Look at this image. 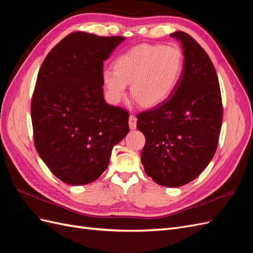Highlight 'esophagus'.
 I'll return each mask as SVG.
<instances>
[{
  "instance_id": "esophagus-1",
  "label": "esophagus",
  "mask_w": 253,
  "mask_h": 253,
  "mask_svg": "<svg viewBox=\"0 0 253 253\" xmlns=\"http://www.w3.org/2000/svg\"><path fill=\"white\" fill-rule=\"evenodd\" d=\"M136 124H137L136 116H134V115H131V116H129V119H128V126H129V127H131L132 129L136 128Z\"/></svg>"
}]
</instances>
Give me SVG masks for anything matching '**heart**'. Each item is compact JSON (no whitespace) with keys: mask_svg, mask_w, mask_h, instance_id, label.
<instances>
[{"mask_svg":"<svg viewBox=\"0 0 253 253\" xmlns=\"http://www.w3.org/2000/svg\"><path fill=\"white\" fill-rule=\"evenodd\" d=\"M183 67L181 51L174 46L142 44L120 55L114 71L105 70L102 81L113 103H118L131 84L134 100L143 108H154L171 96Z\"/></svg>","mask_w":253,"mask_h":253,"instance_id":"1","label":"heart"}]
</instances>
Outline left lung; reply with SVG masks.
Wrapping results in <instances>:
<instances>
[{
	"mask_svg": "<svg viewBox=\"0 0 253 253\" xmlns=\"http://www.w3.org/2000/svg\"><path fill=\"white\" fill-rule=\"evenodd\" d=\"M183 70L171 96L155 109L137 114L145 137L141 163L158 185L180 187L209 165L217 149L223 121L218 78L208 53L183 32Z\"/></svg>",
	"mask_w": 253,
	"mask_h": 253,
	"instance_id": "8db88e82",
	"label": "left lung"
}]
</instances>
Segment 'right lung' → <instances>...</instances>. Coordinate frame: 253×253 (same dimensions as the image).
Masks as SVG:
<instances>
[{"label":"right lung","mask_w":253,"mask_h":253,"mask_svg":"<svg viewBox=\"0 0 253 253\" xmlns=\"http://www.w3.org/2000/svg\"><path fill=\"white\" fill-rule=\"evenodd\" d=\"M125 37L67 35L45 57L32 98L37 152L68 185L96 180L128 133L129 114L103 98V62Z\"/></svg>","instance_id":"right-lung-1"}]
</instances>
